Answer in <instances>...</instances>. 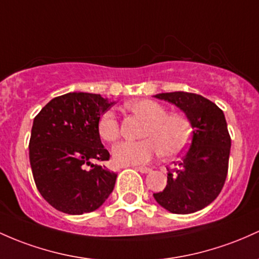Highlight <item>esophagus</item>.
<instances>
[{
	"instance_id": "1",
	"label": "esophagus",
	"mask_w": 259,
	"mask_h": 259,
	"mask_svg": "<svg viewBox=\"0 0 259 259\" xmlns=\"http://www.w3.org/2000/svg\"><path fill=\"white\" fill-rule=\"evenodd\" d=\"M135 169H136V171L141 172V173H150V172L152 171V169L150 168V167H144V166H140V167H135Z\"/></svg>"
}]
</instances>
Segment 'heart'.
I'll list each match as a JSON object with an SVG mask.
<instances>
[{"label": "heart", "mask_w": 259, "mask_h": 259, "mask_svg": "<svg viewBox=\"0 0 259 259\" xmlns=\"http://www.w3.org/2000/svg\"><path fill=\"white\" fill-rule=\"evenodd\" d=\"M125 107L146 120L143 140L123 141L113 147V160L119 166H133L150 161L155 155L172 156L183 151L189 144L192 127L186 116L166 113L163 106L151 99H135ZM98 134L108 143L120 136V125L114 113L106 112L98 119Z\"/></svg>", "instance_id": "1"}]
</instances>
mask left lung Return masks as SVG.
<instances>
[{
	"instance_id": "obj_1",
	"label": "left lung",
	"mask_w": 259,
	"mask_h": 259,
	"mask_svg": "<svg viewBox=\"0 0 259 259\" xmlns=\"http://www.w3.org/2000/svg\"><path fill=\"white\" fill-rule=\"evenodd\" d=\"M155 97L186 113L193 136L188 151L167 173L166 188L153 198L173 214H192L212 203L226 181L231 138L225 115L217 104L195 93H158Z\"/></svg>"
}]
</instances>
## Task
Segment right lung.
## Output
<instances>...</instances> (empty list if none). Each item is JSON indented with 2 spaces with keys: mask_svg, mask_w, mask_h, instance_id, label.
<instances>
[{
  "mask_svg": "<svg viewBox=\"0 0 259 259\" xmlns=\"http://www.w3.org/2000/svg\"><path fill=\"white\" fill-rule=\"evenodd\" d=\"M114 102L101 95L70 92L53 98L34 118L29 161L41 197L56 210L81 215L97 210L115 186L98 119Z\"/></svg>",
  "mask_w": 259,
  "mask_h": 259,
  "instance_id": "right-lung-1",
  "label": "right lung"
}]
</instances>
